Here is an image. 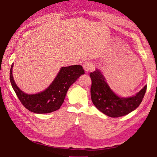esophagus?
<instances>
[{"label": "esophagus", "mask_w": 157, "mask_h": 157, "mask_svg": "<svg viewBox=\"0 0 157 157\" xmlns=\"http://www.w3.org/2000/svg\"><path fill=\"white\" fill-rule=\"evenodd\" d=\"M83 70H84L88 72L90 71L92 69H93V65L92 63H90V61H86L83 65Z\"/></svg>", "instance_id": "1"}]
</instances>
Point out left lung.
<instances>
[{"label": "left lung", "mask_w": 157, "mask_h": 157, "mask_svg": "<svg viewBox=\"0 0 157 157\" xmlns=\"http://www.w3.org/2000/svg\"><path fill=\"white\" fill-rule=\"evenodd\" d=\"M92 79L91 98L94 105L108 116L118 118L125 116L136 109L143 101L147 90L145 85L135 96L122 98L113 92L99 70L90 73Z\"/></svg>", "instance_id": "1"}]
</instances>
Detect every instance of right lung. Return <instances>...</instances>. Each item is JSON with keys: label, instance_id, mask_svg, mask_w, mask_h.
<instances>
[{"label": "right lung", "instance_id": "right-lung-1", "mask_svg": "<svg viewBox=\"0 0 157 157\" xmlns=\"http://www.w3.org/2000/svg\"><path fill=\"white\" fill-rule=\"evenodd\" d=\"M13 67L10 70V81L17 97L24 106L36 114H47L57 110L63 103L70 87L79 77L84 74V70L79 65L62 67L49 86L43 92L35 94H27L21 90L14 82Z\"/></svg>", "mask_w": 157, "mask_h": 157}]
</instances>
